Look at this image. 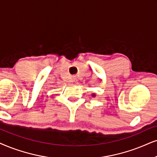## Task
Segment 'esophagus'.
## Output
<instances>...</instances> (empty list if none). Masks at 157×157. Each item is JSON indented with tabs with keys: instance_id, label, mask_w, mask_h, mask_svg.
I'll list each match as a JSON object with an SVG mask.
<instances>
[{
	"instance_id": "esophagus-1",
	"label": "esophagus",
	"mask_w": 157,
	"mask_h": 157,
	"mask_svg": "<svg viewBox=\"0 0 157 157\" xmlns=\"http://www.w3.org/2000/svg\"><path fill=\"white\" fill-rule=\"evenodd\" d=\"M73 82H77V78H73Z\"/></svg>"
}]
</instances>
